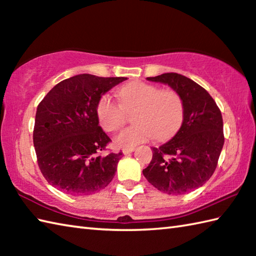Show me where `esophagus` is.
<instances>
[{
    "mask_svg": "<svg viewBox=\"0 0 256 256\" xmlns=\"http://www.w3.org/2000/svg\"><path fill=\"white\" fill-rule=\"evenodd\" d=\"M134 150H135L134 146H130V148H124L122 150V152H123L124 155H128V154H130V153H132V152H133Z\"/></svg>",
    "mask_w": 256,
    "mask_h": 256,
    "instance_id": "obj_1",
    "label": "esophagus"
}]
</instances>
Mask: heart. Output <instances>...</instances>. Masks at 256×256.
Returning <instances> with one entry per match:
<instances>
[{"mask_svg": "<svg viewBox=\"0 0 256 256\" xmlns=\"http://www.w3.org/2000/svg\"><path fill=\"white\" fill-rule=\"evenodd\" d=\"M120 104L110 94L98 100L96 113L98 121L106 132H116L126 122V112L133 113L135 124L118 134L116 143L130 148L156 136L157 140L172 138L182 126L184 116V101L172 89L143 81H132L118 89Z\"/></svg>", "mask_w": 256, "mask_h": 256, "instance_id": "1", "label": "heart"}]
</instances>
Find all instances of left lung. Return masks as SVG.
<instances>
[{
	"label": "left lung",
	"mask_w": 256,
	"mask_h": 256,
	"mask_svg": "<svg viewBox=\"0 0 256 256\" xmlns=\"http://www.w3.org/2000/svg\"><path fill=\"white\" fill-rule=\"evenodd\" d=\"M148 79L176 90L184 101V116L175 136L153 148L143 175L160 192L184 194L208 182L218 165L224 144L221 111L208 91L182 74L167 72Z\"/></svg>",
	"instance_id": "left-lung-1"
}]
</instances>
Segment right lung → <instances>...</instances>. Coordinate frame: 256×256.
I'll return each mask as SVG.
<instances>
[{
    "label": "right lung",
    "instance_id": "1",
    "mask_svg": "<svg viewBox=\"0 0 256 256\" xmlns=\"http://www.w3.org/2000/svg\"><path fill=\"white\" fill-rule=\"evenodd\" d=\"M125 77L82 74L56 84L37 106L32 142L48 184L64 192L91 194L106 188L122 153L100 156L111 143L98 121V100Z\"/></svg>",
    "mask_w": 256,
    "mask_h": 256
}]
</instances>
